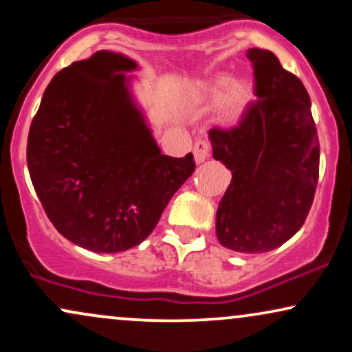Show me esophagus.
<instances>
[{
	"label": "esophagus",
	"instance_id": "1",
	"mask_svg": "<svg viewBox=\"0 0 352 352\" xmlns=\"http://www.w3.org/2000/svg\"><path fill=\"white\" fill-rule=\"evenodd\" d=\"M210 151H212V145H210L208 140H197L195 145H193V155H195L197 162H205V159L210 155Z\"/></svg>",
	"mask_w": 352,
	"mask_h": 352
}]
</instances>
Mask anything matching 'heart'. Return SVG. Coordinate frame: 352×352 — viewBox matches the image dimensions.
<instances>
[{
  "label": "heart",
  "mask_w": 352,
  "mask_h": 352,
  "mask_svg": "<svg viewBox=\"0 0 352 352\" xmlns=\"http://www.w3.org/2000/svg\"><path fill=\"white\" fill-rule=\"evenodd\" d=\"M204 96L212 104L223 102L225 117L228 120H235L243 114L252 100V89L243 82L235 84L230 76H218L208 84Z\"/></svg>",
  "instance_id": "1"
}]
</instances>
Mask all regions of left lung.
<instances>
[{"instance_id": "left-lung-1", "label": "left lung", "mask_w": 352, "mask_h": 352, "mask_svg": "<svg viewBox=\"0 0 352 352\" xmlns=\"http://www.w3.org/2000/svg\"><path fill=\"white\" fill-rule=\"evenodd\" d=\"M256 99L236 125L208 131L213 157L232 170L217 210L225 248L260 254L288 241L305 223L319 177V139L311 100L272 51L253 47Z\"/></svg>"}]
</instances>
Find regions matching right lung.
<instances>
[{
	"instance_id": "1",
	"label": "right lung",
	"mask_w": 352,
	"mask_h": 352,
	"mask_svg": "<svg viewBox=\"0 0 352 352\" xmlns=\"http://www.w3.org/2000/svg\"><path fill=\"white\" fill-rule=\"evenodd\" d=\"M132 59L98 51L52 78L28 135L31 182L72 243L117 253L144 241L195 172L192 153L162 155L129 98Z\"/></svg>"
}]
</instances>
